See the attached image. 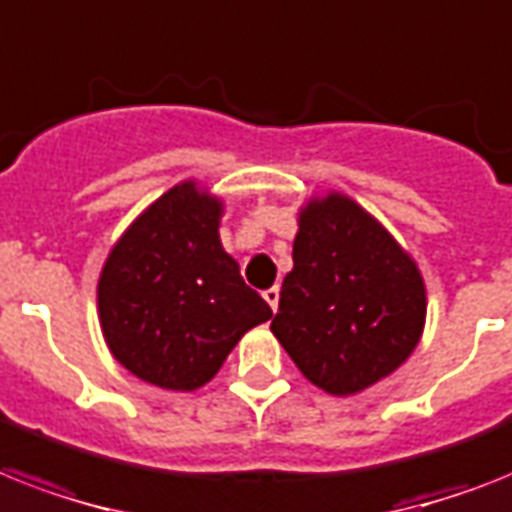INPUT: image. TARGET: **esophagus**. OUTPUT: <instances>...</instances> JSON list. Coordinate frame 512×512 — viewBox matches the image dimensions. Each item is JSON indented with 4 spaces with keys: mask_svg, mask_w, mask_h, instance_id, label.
<instances>
[{
    "mask_svg": "<svg viewBox=\"0 0 512 512\" xmlns=\"http://www.w3.org/2000/svg\"><path fill=\"white\" fill-rule=\"evenodd\" d=\"M263 297H265V302H268V305H270V310L276 313V310H278V297H281V292H278V286H273V289L263 292Z\"/></svg>",
    "mask_w": 512,
    "mask_h": 512,
    "instance_id": "34e87169",
    "label": "esophagus"
}]
</instances>
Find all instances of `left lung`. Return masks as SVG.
Segmentation results:
<instances>
[{
  "instance_id": "8db88e82",
  "label": "left lung",
  "mask_w": 512,
  "mask_h": 512,
  "mask_svg": "<svg viewBox=\"0 0 512 512\" xmlns=\"http://www.w3.org/2000/svg\"><path fill=\"white\" fill-rule=\"evenodd\" d=\"M292 257L270 331L310 384L350 397L413 355L426 281L363 205L334 189L313 194L299 207Z\"/></svg>"
}]
</instances>
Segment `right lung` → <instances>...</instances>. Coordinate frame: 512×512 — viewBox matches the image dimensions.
Segmentation results:
<instances>
[{
  "label": "right lung",
  "instance_id": "right-lung-1",
  "mask_svg": "<svg viewBox=\"0 0 512 512\" xmlns=\"http://www.w3.org/2000/svg\"><path fill=\"white\" fill-rule=\"evenodd\" d=\"M223 199L178 181L118 236L97 281L107 350L126 371L170 392H194L223 368L270 307L220 244Z\"/></svg>",
  "mask_w": 512,
  "mask_h": 512
}]
</instances>
